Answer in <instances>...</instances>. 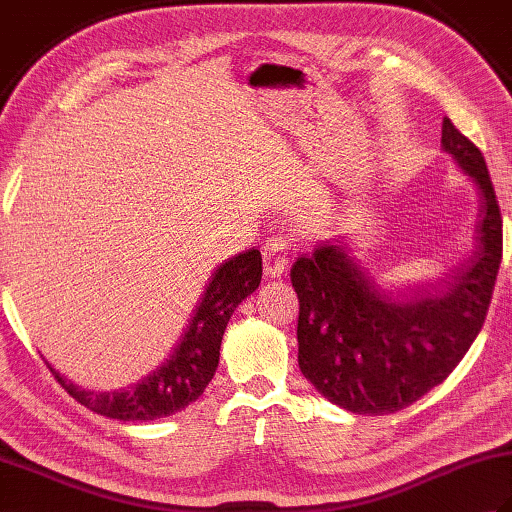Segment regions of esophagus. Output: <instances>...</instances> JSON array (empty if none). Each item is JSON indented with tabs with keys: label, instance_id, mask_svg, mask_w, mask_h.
<instances>
[{
	"label": "esophagus",
	"instance_id": "esophagus-1",
	"mask_svg": "<svg viewBox=\"0 0 512 512\" xmlns=\"http://www.w3.org/2000/svg\"><path fill=\"white\" fill-rule=\"evenodd\" d=\"M288 242L284 237H270L268 242L262 246V257H264V275L270 279H279L286 275L288 270Z\"/></svg>",
	"mask_w": 512,
	"mask_h": 512
}]
</instances>
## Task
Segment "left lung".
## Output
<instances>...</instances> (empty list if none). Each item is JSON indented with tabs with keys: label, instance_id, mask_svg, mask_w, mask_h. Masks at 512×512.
Returning a JSON list of instances; mask_svg holds the SVG:
<instances>
[{
	"label": "left lung",
	"instance_id": "obj_1",
	"mask_svg": "<svg viewBox=\"0 0 512 512\" xmlns=\"http://www.w3.org/2000/svg\"><path fill=\"white\" fill-rule=\"evenodd\" d=\"M442 149L477 189L473 253L447 284L394 292L350 248L323 244L290 270L299 297V367L352 413L405 409L447 378L480 334L502 264V213L486 160L442 121Z\"/></svg>",
	"mask_w": 512,
	"mask_h": 512
}]
</instances>
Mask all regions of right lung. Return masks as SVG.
<instances>
[{
  "label": "right lung",
  "mask_w": 512,
  "mask_h": 512,
  "mask_svg": "<svg viewBox=\"0 0 512 512\" xmlns=\"http://www.w3.org/2000/svg\"><path fill=\"white\" fill-rule=\"evenodd\" d=\"M259 281H262V253L257 248L217 266L167 361L134 385L96 391L74 385L48 363L50 372L74 400L101 416L123 422L173 416L204 394L220 363L226 325L239 303L259 288Z\"/></svg>",
  "instance_id": "1"
}]
</instances>
